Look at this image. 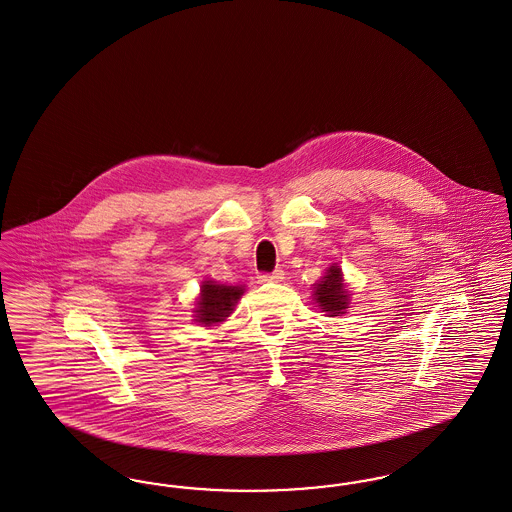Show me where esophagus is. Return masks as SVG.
<instances>
[{"label": "esophagus", "instance_id": "1", "mask_svg": "<svg viewBox=\"0 0 512 512\" xmlns=\"http://www.w3.org/2000/svg\"><path fill=\"white\" fill-rule=\"evenodd\" d=\"M283 276H285V274H283V270H274V272H270V274H261V276H259V280H261V282L278 283L282 282Z\"/></svg>", "mask_w": 512, "mask_h": 512}]
</instances>
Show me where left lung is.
<instances>
[{
  "label": "left lung",
  "instance_id": "1",
  "mask_svg": "<svg viewBox=\"0 0 512 512\" xmlns=\"http://www.w3.org/2000/svg\"><path fill=\"white\" fill-rule=\"evenodd\" d=\"M314 300L318 302L321 312H327L329 318L346 314L350 308V293L344 285L342 268L333 265L314 287Z\"/></svg>",
  "mask_w": 512,
  "mask_h": 512
}]
</instances>
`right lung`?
<instances>
[{
    "label": "right lung",
    "mask_w": 512,
    "mask_h": 512,
    "mask_svg": "<svg viewBox=\"0 0 512 512\" xmlns=\"http://www.w3.org/2000/svg\"><path fill=\"white\" fill-rule=\"evenodd\" d=\"M244 291V285H225L212 280L202 282L194 308V321L204 327L225 321L232 314Z\"/></svg>",
    "instance_id": "1"
}]
</instances>
